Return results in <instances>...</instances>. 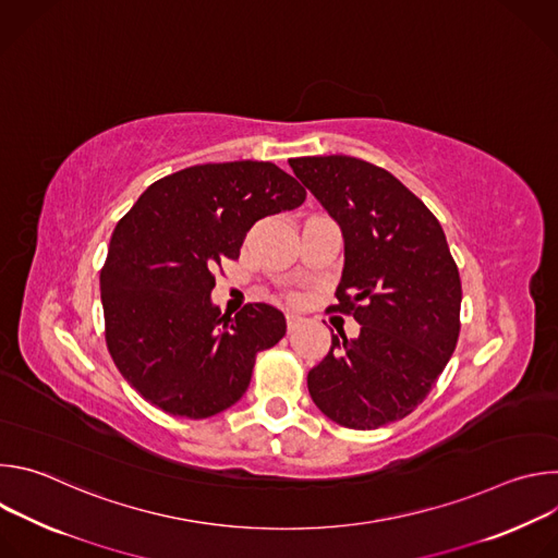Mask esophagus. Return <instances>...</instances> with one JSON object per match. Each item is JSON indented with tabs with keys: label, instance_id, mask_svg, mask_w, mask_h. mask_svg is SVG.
Returning <instances> with one entry per match:
<instances>
[{
	"label": "esophagus",
	"instance_id": "esophagus-1",
	"mask_svg": "<svg viewBox=\"0 0 558 558\" xmlns=\"http://www.w3.org/2000/svg\"><path fill=\"white\" fill-rule=\"evenodd\" d=\"M302 323H304V317H302L300 313H295V311H289V313H287V329H289V331H295Z\"/></svg>",
	"mask_w": 558,
	"mask_h": 558
}]
</instances>
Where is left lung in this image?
Returning a JSON list of instances; mask_svg holds the SVG:
<instances>
[{
    "instance_id": "1",
    "label": "left lung",
    "mask_w": 558,
    "mask_h": 558,
    "mask_svg": "<svg viewBox=\"0 0 558 558\" xmlns=\"http://www.w3.org/2000/svg\"><path fill=\"white\" fill-rule=\"evenodd\" d=\"M344 238L333 308L353 311L357 338L333 336L308 371L311 400L329 420L373 430L415 411L459 338L461 282L433 211L390 172L360 158H289Z\"/></svg>"
}]
</instances>
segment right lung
<instances>
[{"mask_svg":"<svg viewBox=\"0 0 558 558\" xmlns=\"http://www.w3.org/2000/svg\"><path fill=\"white\" fill-rule=\"evenodd\" d=\"M304 187L269 161L194 166L151 183L117 222L101 271L108 351L149 404L205 420L245 395L256 353L287 331L280 308L233 317L211 302L214 269L247 231L291 211Z\"/></svg>","mask_w":558,"mask_h":558,"instance_id":"1","label":"right lung"}]
</instances>
